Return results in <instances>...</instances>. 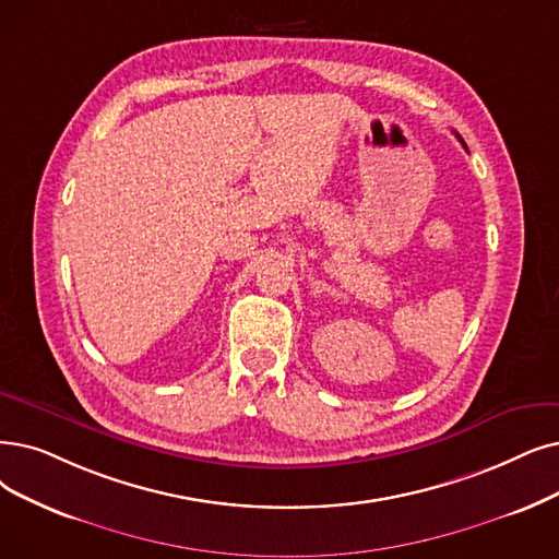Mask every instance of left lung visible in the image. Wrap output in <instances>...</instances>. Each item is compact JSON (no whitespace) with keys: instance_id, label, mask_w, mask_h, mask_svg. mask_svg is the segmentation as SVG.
Segmentation results:
<instances>
[{"instance_id":"left-lung-1","label":"left lung","mask_w":559,"mask_h":559,"mask_svg":"<svg viewBox=\"0 0 559 559\" xmlns=\"http://www.w3.org/2000/svg\"><path fill=\"white\" fill-rule=\"evenodd\" d=\"M456 138H459V142H461V144H463V148H465V151H467V146H465V142H463V140H461V135H456Z\"/></svg>"}]
</instances>
